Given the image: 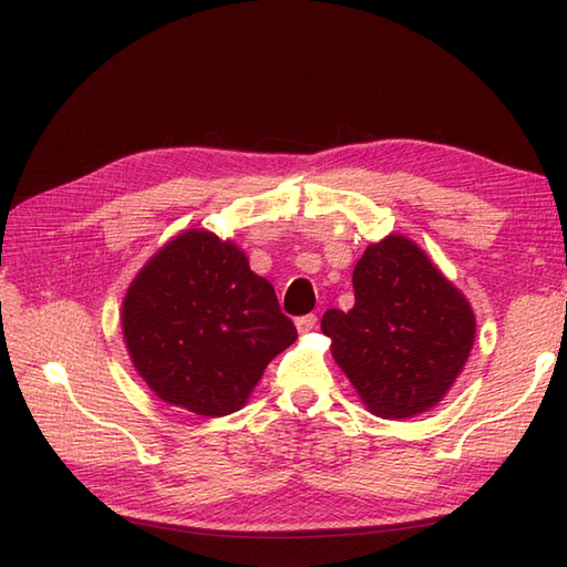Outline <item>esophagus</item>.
Here are the masks:
<instances>
[{
	"label": "esophagus",
	"instance_id": "1",
	"mask_svg": "<svg viewBox=\"0 0 567 567\" xmlns=\"http://www.w3.org/2000/svg\"><path fill=\"white\" fill-rule=\"evenodd\" d=\"M296 327H298L300 334H308V331H312L317 327V317L315 315H302L296 320Z\"/></svg>",
	"mask_w": 567,
	"mask_h": 567
}]
</instances>
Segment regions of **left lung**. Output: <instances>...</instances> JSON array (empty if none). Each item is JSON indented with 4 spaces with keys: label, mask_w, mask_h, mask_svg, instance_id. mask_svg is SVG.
Instances as JSON below:
<instances>
[{
    "label": "left lung",
    "mask_w": 567,
    "mask_h": 567,
    "mask_svg": "<svg viewBox=\"0 0 567 567\" xmlns=\"http://www.w3.org/2000/svg\"><path fill=\"white\" fill-rule=\"evenodd\" d=\"M353 291L355 306L327 310L322 331L361 402L382 419H411L443 402L474 347L468 300L404 236L368 245Z\"/></svg>",
    "instance_id": "1"
}]
</instances>
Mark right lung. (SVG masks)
I'll list each match as a JSON object with an SVG mask.
<instances>
[{
    "label": "right lung",
    "instance_id": "obj_1",
    "mask_svg": "<svg viewBox=\"0 0 567 567\" xmlns=\"http://www.w3.org/2000/svg\"><path fill=\"white\" fill-rule=\"evenodd\" d=\"M122 331L156 396L199 416L245 406L271 358L298 339L274 286L240 247L199 228L173 238L136 274Z\"/></svg>",
    "mask_w": 567,
    "mask_h": 567
}]
</instances>
